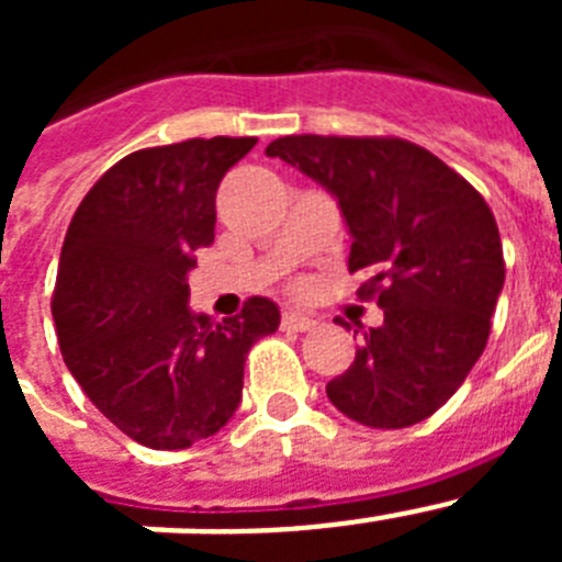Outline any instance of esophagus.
Returning <instances> with one entry per match:
<instances>
[{
    "label": "esophagus",
    "instance_id": "esophagus-1",
    "mask_svg": "<svg viewBox=\"0 0 562 562\" xmlns=\"http://www.w3.org/2000/svg\"><path fill=\"white\" fill-rule=\"evenodd\" d=\"M281 326L292 331H310L315 326V321L310 315H301V312H284L281 315Z\"/></svg>",
    "mask_w": 562,
    "mask_h": 562
}]
</instances>
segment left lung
<instances>
[{"mask_svg": "<svg viewBox=\"0 0 562 562\" xmlns=\"http://www.w3.org/2000/svg\"><path fill=\"white\" fill-rule=\"evenodd\" d=\"M326 188L351 233L357 295L385 321L326 385L340 414L369 428H408L456 394L490 337L504 290L495 216L453 168L400 137L290 134L267 146Z\"/></svg>", "mask_w": 562, "mask_h": 562, "instance_id": "left-lung-1", "label": "left lung"}]
</instances>
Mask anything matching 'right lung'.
<instances>
[{"instance_id": "right-lung-1", "label": "right lung", "mask_w": 562, "mask_h": 562, "mask_svg": "<svg viewBox=\"0 0 562 562\" xmlns=\"http://www.w3.org/2000/svg\"><path fill=\"white\" fill-rule=\"evenodd\" d=\"M252 146L193 137L128 154L89 188L64 236L53 292L64 362L92 405L151 450H186L225 428L247 351L281 324L270 297L225 321L188 310L220 182Z\"/></svg>"}]
</instances>
